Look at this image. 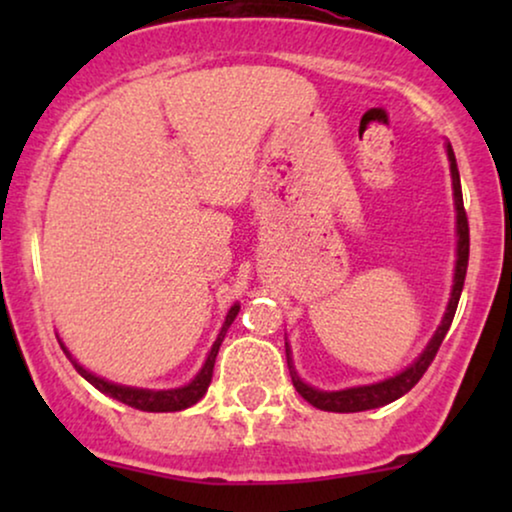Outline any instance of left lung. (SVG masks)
I'll list each match as a JSON object with an SVG mask.
<instances>
[{"mask_svg": "<svg viewBox=\"0 0 512 512\" xmlns=\"http://www.w3.org/2000/svg\"><path fill=\"white\" fill-rule=\"evenodd\" d=\"M445 153L447 160H450V177H452V198H454V212H457V261H454V279H452V291L450 300H447L445 314L440 319V324L429 340V345L424 347V352L417 356L415 361L410 363L408 368H403L401 373L394 377H387V380L373 382V384H359V387H347L338 391H324L312 387L305 380H300L296 366H293L291 347L286 342V363H289V373L293 380V387L300 396L305 398L307 403H312L314 408L326 410V412H363V410H375L382 408V405L394 403L396 398L415 387V384L422 380L426 368L431 366L433 356L438 354L440 345H443L447 331H450V324L454 319V312H457L461 289H464L466 279V268H468V219L464 212V198H461V181H459V170H457V158H454L452 144L445 142Z\"/></svg>", "mask_w": 512, "mask_h": 512, "instance_id": "left-lung-1", "label": "left lung"}]
</instances>
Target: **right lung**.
Here are the masks:
<instances>
[{
    "label": "right lung",
    "instance_id": "add662e5",
    "mask_svg": "<svg viewBox=\"0 0 512 512\" xmlns=\"http://www.w3.org/2000/svg\"><path fill=\"white\" fill-rule=\"evenodd\" d=\"M237 312H240V303H235L228 310L226 319H223L221 331H219V335H216L214 345H212V349H209L207 359H205V363H202V368L198 370V375H195L191 382L181 384V387H174V389H142V387H128V384H116V382L104 380V377L90 373L88 368H83L81 363L74 359L65 342L60 340V335H58V342H60L62 352L67 354V359L72 361L76 373H79L83 380H88L90 384H93L97 391H102V394H107L109 398H116L118 403H125V405H130V408H137L144 412H179V410L191 408V405L198 403L200 398L207 394L209 382H212V375H214L216 354H219L221 342H223V338H226L228 328L235 321Z\"/></svg>",
    "mask_w": 512,
    "mask_h": 512
}]
</instances>
